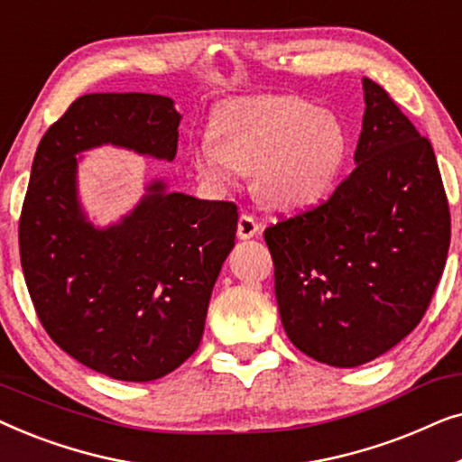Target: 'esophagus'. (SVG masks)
I'll use <instances>...</instances> for the list:
<instances>
[{"instance_id":"esophagus-1","label":"esophagus","mask_w":462,"mask_h":462,"mask_svg":"<svg viewBox=\"0 0 462 462\" xmlns=\"http://www.w3.org/2000/svg\"><path fill=\"white\" fill-rule=\"evenodd\" d=\"M258 233H261V225H258V220L254 217H250V214H242L237 220L239 239H252L256 237Z\"/></svg>"}]
</instances>
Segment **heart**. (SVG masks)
<instances>
[{
    "mask_svg": "<svg viewBox=\"0 0 462 462\" xmlns=\"http://www.w3.org/2000/svg\"><path fill=\"white\" fill-rule=\"evenodd\" d=\"M210 134L189 147L201 179L229 187L252 170L256 198L280 212L319 204L349 149L340 119L294 94L239 98L214 117Z\"/></svg>",
    "mask_w": 462,
    "mask_h": 462,
    "instance_id": "heart-1",
    "label": "heart"
}]
</instances>
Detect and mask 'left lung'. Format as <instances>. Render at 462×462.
<instances>
[{
	"label": "left lung",
	"instance_id": "left-lung-1",
	"mask_svg": "<svg viewBox=\"0 0 462 462\" xmlns=\"http://www.w3.org/2000/svg\"><path fill=\"white\" fill-rule=\"evenodd\" d=\"M362 86L356 170L326 204L264 231L283 330L334 368L368 364L419 326L450 245L431 143L381 86Z\"/></svg>",
	"mask_w": 462,
	"mask_h": 462
}]
</instances>
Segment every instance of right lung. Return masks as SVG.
<instances>
[{
	"mask_svg": "<svg viewBox=\"0 0 462 462\" xmlns=\"http://www.w3.org/2000/svg\"><path fill=\"white\" fill-rule=\"evenodd\" d=\"M180 119L162 94H86L50 125L31 166L18 244L37 318L62 351L116 381H157L198 349L237 206L153 179L100 226L79 198L81 153L111 144L172 162Z\"/></svg>",
	"mask_w": 462,
	"mask_h": 462,
	"instance_id": "1",
	"label": "right lung"
}]
</instances>
